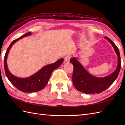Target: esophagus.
<instances>
[{
  "instance_id": "esophagus-1",
  "label": "esophagus",
  "mask_w": 125,
  "mask_h": 125,
  "mask_svg": "<svg viewBox=\"0 0 125 125\" xmlns=\"http://www.w3.org/2000/svg\"><path fill=\"white\" fill-rule=\"evenodd\" d=\"M70 59V56H66L64 57V62H69Z\"/></svg>"
}]
</instances>
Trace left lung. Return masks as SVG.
Masks as SVG:
<instances>
[{"label": "left lung", "mask_w": 125, "mask_h": 125, "mask_svg": "<svg viewBox=\"0 0 125 125\" xmlns=\"http://www.w3.org/2000/svg\"><path fill=\"white\" fill-rule=\"evenodd\" d=\"M104 38L112 45L118 57L116 68L112 74L103 78H98L90 74L76 57H73L70 60V62L74 66L73 83L76 89L86 94H98L105 91L114 82L119 74L121 68V58L119 49L109 38L106 37Z\"/></svg>", "instance_id": "1"}]
</instances>
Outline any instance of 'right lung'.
Wrapping results in <instances>:
<instances>
[{
	"label": "right lung",
	"instance_id": "1",
	"mask_svg": "<svg viewBox=\"0 0 125 125\" xmlns=\"http://www.w3.org/2000/svg\"><path fill=\"white\" fill-rule=\"evenodd\" d=\"M31 32L27 33L22 37L16 39L11 43L6 51L4 60V69L6 75L10 83L21 91L26 93H31L39 91L44 88L47 85L52 73L55 69L57 68L63 62V58H61L56 62L50 64H47L43 67L39 71L27 78H19L11 74L9 71L7 65V58L9 51L12 45L18 40L23 37L29 36Z\"/></svg>",
	"mask_w": 125,
	"mask_h": 125
}]
</instances>
